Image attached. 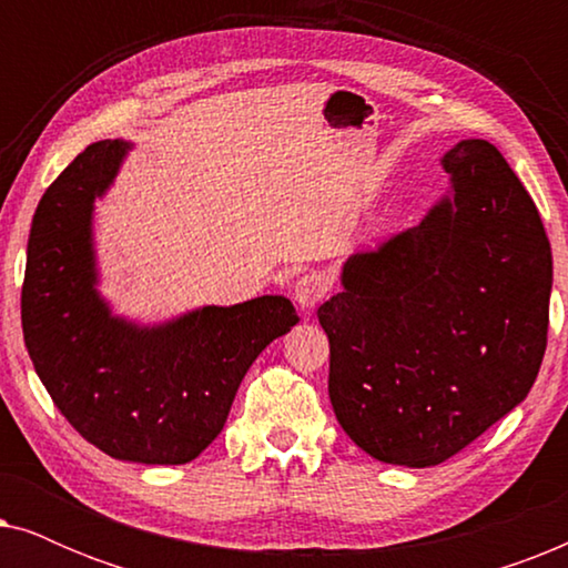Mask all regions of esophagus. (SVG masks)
I'll list each match as a JSON object with an SVG mask.
<instances>
[{
	"mask_svg": "<svg viewBox=\"0 0 568 568\" xmlns=\"http://www.w3.org/2000/svg\"><path fill=\"white\" fill-rule=\"evenodd\" d=\"M325 294V282L317 274H305L294 284V302L302 313H313L317 307V302L323 300Z\"/></svg>",
	"mask_w": 568,
	"mask_h": 568,
	"instance_id": "esophagus-1",
	"label": "esophagus"
}]
</instances>
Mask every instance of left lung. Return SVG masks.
Here are the masks:
<instances>
[{"mask_svg": "<svg viewBox=\"0 0 568 568\" xmlns=\"http://www.w3.org/2000/svg\"><path fill=\"white\" fill-rule=\"evenodd\" d=\"M424 220L341 266L317 310L338 424L379 463L432 468L517 408L548 336L554 255L530 193L486 139L442 154Z\"/></svg>", "mask_w": 568, "mask_h": 568, "instance_id": "obj_1", "label": "left lung"}]
</instances>
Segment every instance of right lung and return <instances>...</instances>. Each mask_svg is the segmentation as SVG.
<instances>
[{
  "label": "right lung",
  "instance_id": "right-lung-1",
  "mask_svg": "<svg viewBox=\"0 0 568 568\" xmlns=\"http://www.w3.org/2000/svg\"><path fill=\"white\" fill-rule=\"evenodd\" d=\"M134 150L103 139L43 193L28 237L22 336L67 422L115 460L183 465L224 429L245 372L300 323L282 294L162 323L115 315L100 292L95 201Z\"/></svg>",
  "mask_w": 568,
  "mask_h": 568
}]
</instances>
